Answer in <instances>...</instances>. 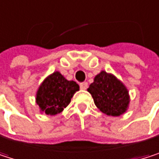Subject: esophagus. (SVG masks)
Here are the masks:
<instances>
[{"mask_svg":"<svg viewBox=\"0 0 159 159\" xmlns=\"http://www.w3.org/2000/svg\"><path fill=\"white\" fill-rule=\"evenodd\" d=\"M88 87H89V85H88V83H87V82H83V83H81V84H80V89H81L86 90V89H88Z\"/></svg>","mask_w":159,"mask_h":159,"instance_id":"obj_1","label":"esophagus"}]
</instances>
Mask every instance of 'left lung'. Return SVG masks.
Masks as SVG:
<instances>
[{
	"instance_id": "obj_1",
	"label": "left lung",
	"mask_w": 159,
	"mask_h": 159,
	"mask_svg": "<svg viewBox=\"0 0 159 159\" xmlns=\"http://www.w3.org/2000/svg\"><path fill=\"white\" fill-rule=\"evenodd\" d=\"M88 91L95 105L107 116H119L129 107V96L127 88L115 75L104 70L95 76Z\"/></svg>"
}]
</instances>
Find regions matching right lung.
I'll use <instances>...</instances> for the list:
<instances>
[{"mask_svg":"<svg viewBox=\"0 0 159 159\" xmlns=\"http://www.w3.org/2000/svg\"><path fill=\"white\" fill-rule=\"evenodd\" d=\"M79 86L74 81H68L58 71H55L44 79L36 94V103L42 112L54 116L69 105Z\"/></svg>","mask_w":159,"mask_h":159,"instance_id":"add662e5","label":"right lung"}]
</instances>
